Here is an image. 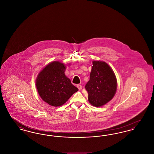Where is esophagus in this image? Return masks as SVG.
Segmentation results:
<instances>
[{"label": "esophagus", "mask_w": 154, "mask_h": 154, "mask_svg": "<svg viewBox=\"0 0 154 154\" xmlns=\"http://www.w3.org/2000/svg\"><path fill=\"white\" fill-rule=\"evenodd\" d=\"M77 88H78V89H79L80 91L82 89V85H79H79H77Z\"/></svg>", "instance_id": "esophagus-1"}]
</instances>
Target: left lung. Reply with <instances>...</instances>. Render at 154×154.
Segmentation results:
<instances>
[{"label":"left lung","instance_id":"8db88e82","mask_svg":"<svg viewBox=\"0 0 154 154\" xmlns=\"http://www.w3.org/2000/svg\"><path fill=\"white\" fill-rule=\"evenodd\" d=\"M89 81L85 85L88 101L96 107L109 102L115 95L117 80L112 69L106 62L93 60Z\"/></svg>","mask_w":154,"mask_h":154}]
</instances>
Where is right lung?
Instances as JSON below:
<instances>
[{
  "label": "right lung",
  "instance_id": "add662e5",
  "mask_svg": "<svg viewBox=\"0 0 154 154\" xmlns=\"http://www.w3.org/2000/svg\"><path fill=\"white\" fill-rule=\"evenodd\" d=\"M66 69L64 63L54 61L45 66L37 76L38 94L43 101L52 106H62L79 91L66 77Z\"/></svg>",
  "mask_w": 154,
  "mask_h": 154
}]
</instances>
